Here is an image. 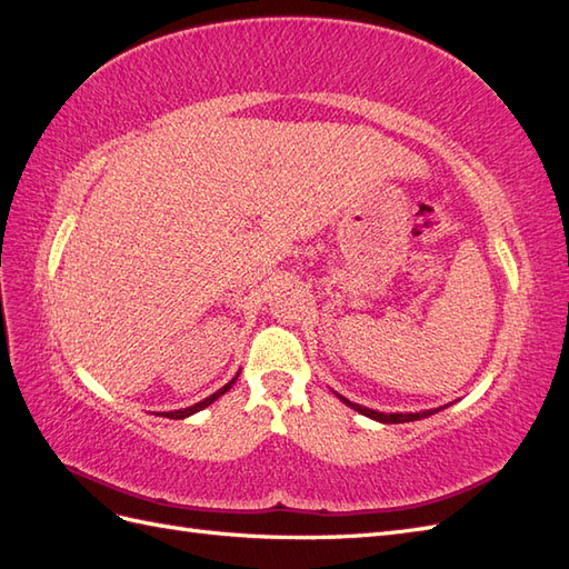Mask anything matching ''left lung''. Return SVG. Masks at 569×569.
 <instances>
[{
  "instance_id": "left-lung-1",
  "label": "left lung",
  "mask_w": 569,
  "mask_h": 569,
  "mask_svg": "<svg viewBox=\"0 0 569 569\" xmlns=\"http://www.w3.org/2000/svg\"><path fill=\"white\" fill-rule=\"evenodd\" d=\"M335 393H337V391H335ZM337 396H339V401H343V403H347V406H351L353 410H358L360 416L372 418V420H377V422H385V425H399V422H412V420H422V418H429V416H435V412L443 410V408H435V410H422V412H377V410H370V408H366V406L351 403L349 399H343L341 393H337Z\"/></svg>"
}]
</instances>
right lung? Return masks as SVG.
<instances>
[{"label": "right lung", "instance_id": "1", "mask_svg": "<svg viewBox=\"0 0 569 569\" xmlns=\"http://www.w3.org/2000/svg\"><path fill=\"white\" fill-rule=\"evenodd\" d=\"M237 377H239V372L232 377V380L226 385V387H220L216 393H211V396H206L203 401H199V403H194V406H189V408H180V410H168V412H163V418H170V420H184V418H189V416H194V412H199V410H203V408H209L216 399H220L222 393L226 391H230L232 389V385L237 382Z\"/></svg>", "mask_w": 569, "mask_h": 569}]
</instances>
